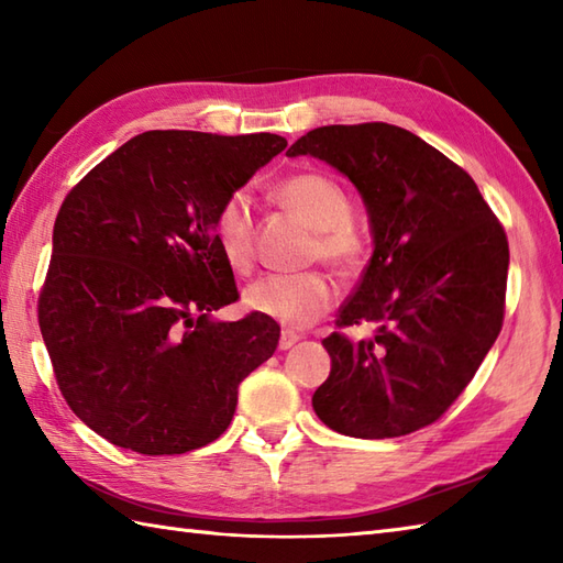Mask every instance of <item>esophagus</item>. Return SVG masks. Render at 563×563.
I'll use <instances>...</instances> for the list:
<instances>
[{"instance_id":"34e87169","label":"esophagus","mask_w":563,"mask_h":563,"mask_svg":"<svg viewBox=\"0 0 563 563\" xmlns=\"http://www.w3.org/2000/svg\"><path fill=\"white\" fill-rule=\"evenodd\" d=\"M297 341H300V336H297V333L295 331H288V329H285L283 333H280V351H288V349H292V345L297 343Z\"/></svg>"}]
</instances>
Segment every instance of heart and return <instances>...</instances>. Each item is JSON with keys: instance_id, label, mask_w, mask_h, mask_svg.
<instances>
[{"instance_id": "obj_1", "label": "heart", "mask_w": 563, "mask_h": 563, "mask_svg": "<svg viewBox=\"0 0 563 563\" xmlns=\"http://www.w3.org/2000/svg\"><path fill=\"white\" fill-rule=\"evenodd\" d=\"M275 198L314 230V256L339 273H353L361 266L365 244L351 222V198L336 181L324 174L302 172L285 178L275 188ZM214 242L234 271H246L254 261V214L242 190L227 198L214 214ZM333 297V283L319 271L266 275L244 290V307L283 327L302 329L329 312Z\"/></svg>"}]
</instances>
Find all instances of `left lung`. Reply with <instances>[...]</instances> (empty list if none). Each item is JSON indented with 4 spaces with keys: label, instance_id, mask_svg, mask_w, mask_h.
<instances>
[{
    "label": "left lung",
    "instance_id": "left-lung-1",
    "mask_svg": "<svg viewBox=\"0 0 563 563\" xmlns=\"http://www.w3.org/2000/svg\"><path fill=\"white\" fill-rule=\"evenodd\" d=\"M327 162L361 194L373 256L324 339L331 373L312 406L321 423L365 440L399 438L450 409L504 324L508 239L472 176L389 123L309 130L288 157Z\"/></svg>",
    "mask_w": 563,
    "mask_h": 563
}]
</instances>
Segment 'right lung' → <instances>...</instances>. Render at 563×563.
<instances>
[{
  "label": "right lung",
  "instance_id": "obj_1",
  "mask_svg": "<svg viewBox=\"0 0 563 563\" xmlns=\"http://www.w3.org/2000/svg\"><path fill=\"white\" fill-rule=\"evenodd\" d=\"M288 147L271 133L150 130L69 190L53 230L38 321L69 409L140 454L218 440L236 387L275 353L280 327L236 300L214 214Z\"/></svg>",
  "mask_w": 563,
  "mask_h": 563
}]
</instances>
